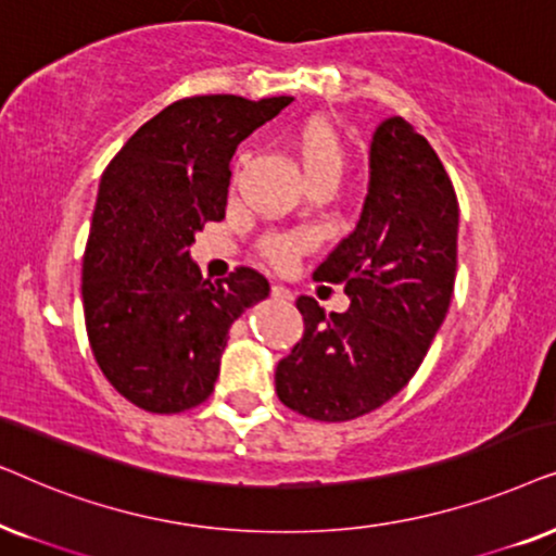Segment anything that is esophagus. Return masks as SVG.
I'll list each match as a JSON object with an SVG mask.
<instances>
[{"mask_svg":"<svg viewBox=\"0 0 556 556\" xmlns=\"http://www.w3.org/2000/svg\"><path fill=\"white\" fill-rule=\"evenodd\" d=\"M271 298L279 300V302H290L292 300V292L287 290V287H282V285H274L271 287Z\"/></svg>","mask_w":556,"mask_h":556,"instance_id":"esophagus-1","label":"esophagus"}]
</instances>
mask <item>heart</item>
I'll list each match as a JSON object with an SVG mask.
<instances>
[{
  "label": "heart",
  "mask_w": 556,
  "mask_h": 556,
  "mask_svg": "<svg viewBox=\"0 0 556 556\" xmlns=\"http://www.w3.org/2000/svg\"><path fill=\"white\" fill-rule=\"evenodd\" d=\"M298 157L305 175L320 173V169L340 175L345 162V152L336 127H332L330 122H323V118L307 122L298 135ZM298 249L300 241L294 239V236H269V239H264L262 243L264 256L279 266L290 262Z\"/></svg>",
  "instance_id": "heart-1"
}]
</instances>
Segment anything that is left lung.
Segmentation results:
<instances>
[{
    "instance_id": "left-lung-1",
    "label": "left lung",
    "mask_w": 556,
    "mask_h": 556,
    "mask_svg": "<svg viewBox=\"0 0 556 556\" xmlns=\"http://www.w3.org/2000/svg\"><path fill=\"white\" fill-rule=\"evenodd\" d=\"M457 195L438 152L402 116L376 127L371 180L353 233L317 266L351 307L300 298L302 340L279 361L277 396L302 417L348 421L402 391L438 336L455 290Z\"/></svg>"
}]
</instances>
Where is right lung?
Segmentation results:
<instances>
[{
	"instance_id": "obj_1",
	"label": "right lung",
	"mask_w": 556,
	"mask_h": 556,
	"mask_svg": "<svg viewBox=\"0 0 556 556\" xmlns=\"http://www.w3.org/2000/svg\"><path fill=\"white\" fill-rule=\"evenodd\" d=\"M292 96L180 99L142 124L103 169L84 254V313L96 364L124 399L152 414L203 404L236 317L269 294L239 266L203 279L195 233L226 216L241 139Z\"/></svg>"
}]
</instances>
